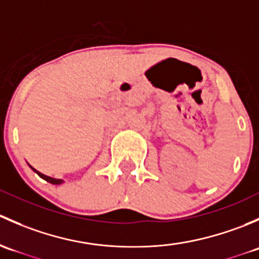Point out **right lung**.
Returning a JSON list of instances; mask_svg holds the SVG:
<instances>
[{
	"label": "right lung",
	"mask_w": 259,
	"mask_h": 259,
	"mask_svg": "<svg viewBox=\"0 0 259 259\" xmlns=\"http://www.w3.org/2000/svg\"><path fill=\"white\" fill-rule=\"evenodd\" d=\"M30 168L32 169L33 171H35L36 174H37L38 177H40V178H42V179H45L46 182H49V183H51V184H55V185H59V184H61V183H64V180L62 179H56V178H51V177H48V176H45V174H42V173H40V171H37L36 170L35 168H32V166L30 165Z\"/></svg>",
	"instance_id": "obj_1"
}]
</instances>
